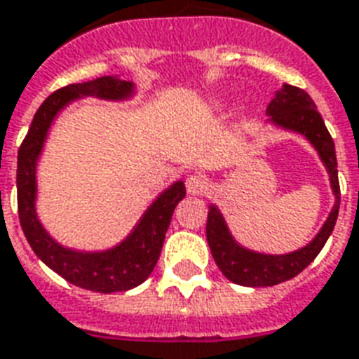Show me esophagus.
Segmentation results:
<instances>
[{"label":"esophagus","instance_id":"esophagus-1","mask_svg":"<svg viewBox=\"0 0 359 359\" xmlns=\"http://www.w3.org/2000/svg\"><path fill=\"white\" fill-rule=\"evenodd\" d=\"M207 188H209V180L201 175H190L187 179V192L190 196H201L207 192Z\"/></svg>","mask_w":359,"mask_h":359}]
</instances>
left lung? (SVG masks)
Instances as JSON below:
<instances>
[{
  "label": "left lung",
  "instance_id": "8db88e82",
  "mask_svg": "<svg viewBox=\"0 0 359 359\" xmlns=\"http://www.w3.org/2000/svg\"><path fill=\"white\" fill-rule=\"evenodd\" d=\"M266 114L270 116L268 119L270 123L287 131L299 133L314 146L329 172L331 190L335 194V205L331 209L325 224L316 233L314 240L308 245L301 247L299 251L285 255H264L241 247L232 238L222 213L215 205H209L205 230L211 255L217 266L220 268V272L226 276L228 280L245 287H270V285H278L281 281H287L297 274H301L318 257L325 241L329 240V236L335 228L339 205H341L335 142L331 139L320 112L316 110L314 100L310 98V95L299 87L285 83L280 91H276V97L268 104Z\"/></svg>",
  "mask_w": 359,
  "mask_h": 359
}]
</instances>
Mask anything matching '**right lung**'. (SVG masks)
Returning <instances> with one entry per match:
<instances>
[{
    "instance_id": "1",
    "label": "right lung",
    "mask_w": 359,
    "mask_h": 359,
    "mask_svg": "<svg viewBox=\"0 0 359 359\" xmlns=\"http://www.w3.org/2000/svg\"><path fill=\"white\" fill-rule=\"evenodd\" d=\"M133 95H135V85L131 81L112 78V76L97 78L85 83L66 85L45 98V102L39 106V110L32 119L28 135L18 150V219L26 240L34 249V253L58 276H62L66 281L78 287L97 291V293L129 291L140 285L152 274L163 247L172 211L177 203L187 196L184 182L177 180L159 194L152 201V205L140 217L133 232L116 247L106 251H74L53 240L39 222L36 213V198H38L36 167L53 119L72 100L83 97L126 100Z\"/></svg>"
}]
</instances>
